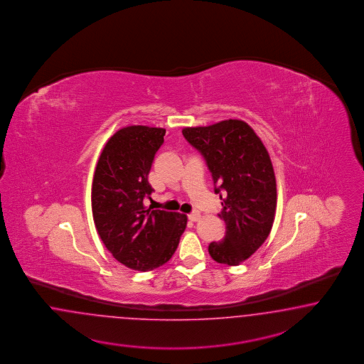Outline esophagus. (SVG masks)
Here are the masks:
<instances>
[{
  "mask_svg": "<svg viewBox=\"0 0 364 364\" xmlns=\"http://www.w3.org/2000/svg\"><path fill=\"white\" fill-rule=\"evenodd\" d=\"M200 218H201V216H200V213H198V212H192V213H189V215H188V219H189V221H198Z\"/></svg>",
  "mask_w": 364,
  "mask_h": 364,
  "instance_id": "obj_1",
  "label": "esophagus"
}]
</instances>
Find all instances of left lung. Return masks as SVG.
<instances>
[{
  "label": "left lung",
  "instance_id": "8db88e82",
  "mask_svg": "<svg viewBox=\"0 0 364 364\" xmlns=\"http://www.w3.org/2000/svg\"><path fill=\"white\" fill-rule=\"evenodd\" d=\"M188 143L203 154L220 196L225 236L208 247L220 264L239 265L268 237L276 210V178L264 144L242 120L184 128Z\"/></svg>",
  "mask_w": 364,
  "mask_h": 364
}]
</instances>
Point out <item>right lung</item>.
Masks as SVG:
<instances>
[{"instance_id": "right-lung-1", "label": "right lung", "mask_w": 364, "mask_h": 364, "mask_svg": "<svg viewBox=\"0 0 364 364\" xmlns=\"http://www.w3.org/2000/svg\"><path fill=\"white\" fill-rule=\"evenodd\" d=\"M166 129L131 125L119 129L100 154L92 184L96 230L112 256L134 271H151L175 254L187 216L144 207L154 188L148 175Z\"/></svg>"}]
</instances>
